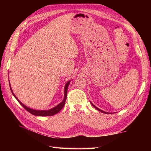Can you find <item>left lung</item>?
<instances>
[{"label":"left lung","instance_id":"left-lung-1","mask_svg":"<svg viewBox=\"0 0 151 151\" xmlns=\"http://www.w3.org/2000/svg\"><path fill=\"white\" fill-rule=\"evenodd\" d=\"M91 104H92V106H93L95 109H97V110H99V111H101V112H102V113H104V114H109L108 113V112H106V111H102V110H100V109H99V108H97V107H96L95 106V105H93V104L92 103H91Z\"/></svg>","mask_w":151,"mask_h":151}]
</instances>
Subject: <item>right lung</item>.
I'll return each mask as SVG.
<instances>
[{
	"label": "right lung",
	"mask_w": 151,
	"mask_h": 151,
	"mask_svg": "<svg viewBox=\"0 0 151 151\" xmlns=\"http://www.w3.org/2000/svg\"><path fill=\"white\" fill-rule=\"evenodd\" d=\"M70 82V81L67 82L66 83L65 86V89H64V99H63V101L61 102V103H60L59 104H58L56 106H55V107L52 108V109H50V110H34V109H31L30 108L24 105L19 100V99L17 98V97H15V95H14V92H13L11 86H10V83H9V87H10V89H11V91L13 95L14 96L15 98L17 99V100L18 101V102H19V103H20V104L27 111H28V112H30V113L32 114V115H36V116H50V115H54L56 114L57 113H58V112L63 108V107L64 106V105H65V101H66V99H67V89H68V86L69 85Z\"/></svg>",
	"instance_id": "right-lung-1"
}]
</instances>
